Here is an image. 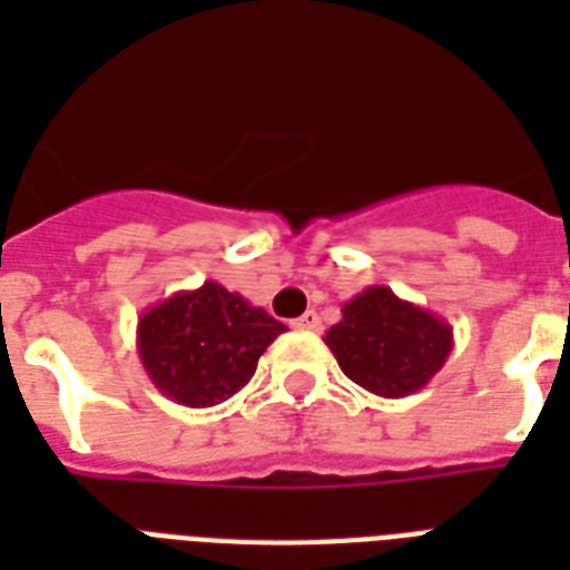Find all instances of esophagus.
I'll return each instance as SVG.
<instances>
[{"label":"esophagus","instance_id":"esophagus-1","mask_svg":"<svg viewBox=\"0 0 570 570\" xmlns=\"http://www.w3.org/2000/svg\"><path fill=\"white\" fill-rule=\"evenodd\" d=\"M293 327H298V331H322V318H318L316 309H307L304 316L295 318Z\"/></svg>","mask_w":570,"mask_h":570}]
</instances>
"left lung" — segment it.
I'll list each match as a JSON object with an SVG mask.
<instances>
[{"label": "left lung", "mask_w": 570, "mask_h": 570, "mask_svg": "<svg viewBox=\"0 0 570 570\" xmlns=\"http://www.w3.org/2000/svg\"><path fill=\"white\" fill-rule=\"evenodd\" d=\"M340 368L377 397H406L442 372L453 351L445 318L397 298L390 286H368L342 304V318L325 333Z\"/></svg>", "instance_id": "left-lung-1"}]
</instances>
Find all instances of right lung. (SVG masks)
<instances>
[{
  "label": "right lung",
  "mask_w": 570,
  "mask_h": 570,
  "mask_svg": "<svg viewBox=\"0 0 570 570\" xmlns=\"http://www.w3.org/2000/svg\"><path fill=\"white\" fill-rule=\"evenodd\" d=\"M286 331L263 307L216 281L180 289L137 322V354L169 401L205 410L237 395L257 360Z\"/></svg>",
  "instance_id": "1"
}]
</instances>
